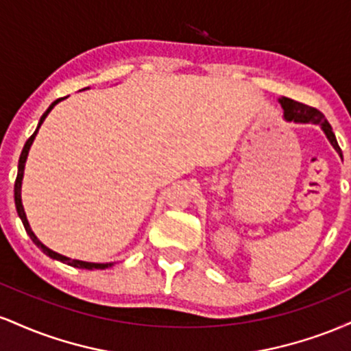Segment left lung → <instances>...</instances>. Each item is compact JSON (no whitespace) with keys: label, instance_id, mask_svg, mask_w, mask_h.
I'll return each mask as SVG.
<instances>
[{"label":"left lung","instance_id":"1","mask_svg":"<svg viewBox=\"0 0 351 351\" xmlns=\"http://www.w3.org/2000/svg\"><path fill=\"white\" fill-rule=\"evenodd\" d=\"M279 102H280L282 108H284V119L285 120H289V122L320 125L322 130H324L325 135H327L328 142L332 143V147L338 152V155H341V150H340V147H338L335 134H333V130H332V125L327 122V119H325L324 114H322L320 110L305 106V104L295 102V100H292L289 97H282V99H279Z\"/></svg>","mask_w":351,"mask_h":351}]
</instances>
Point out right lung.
<instances>
[{"mask_svg": "<svg viewBox=\"0 0 351 351\" xmlns=\"http://www.w3.org/2000/svg\"><path fill=\"white\" fill-rule=\"evenodd\" d=\"M60 100H62V99H58V100H54V102L51 104L49 108H47V110L44 112V114H43L41 120H39V123H38V128H36V132H34V134L31 135L29 138H27V142H26V143H24V148H23V152H21V156H19V163H18V176H16V181H14V204H16V211H18V216L21 217V221H23V226H24V229H26L27 236H29L31 239H33V243H34L36 245H38V247L41 249V251H43L44 254H46V256H49V257H52V259H56V261H60V263H64V264H69V265H72V267H79V269H88V271H92V269H107V267H110V265H114V264H112V263H107V264H97V263H86V261L69 259V257L62 256V254H58V252L51 251L49 247H46V245H44V244L41 243V241H39L38 237H36V234H34V232H33V229H31V226H29V223H27L26 213H24V208H23V203H21V183H23L24 165H26L27 153H29V148H31V145H33L34 138H36V135H38V130H39V127H41L43 122H44V119H46L47 114H49V112L52 110V108H54L56 104H59Z\"/></svg>", "mask_w": 351, "mask_h": 351, "instance_id": "obj_1", "label": "right lung"}]
</instances>
